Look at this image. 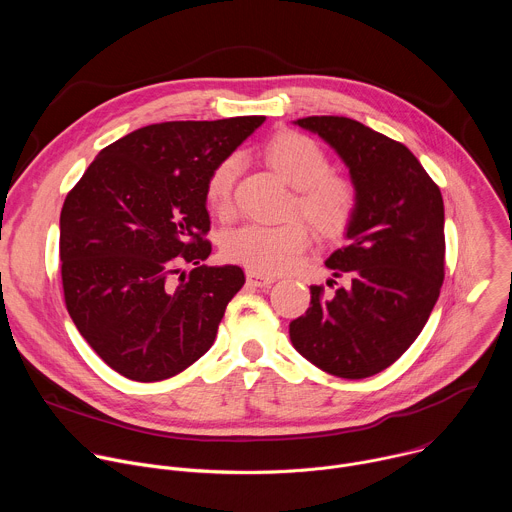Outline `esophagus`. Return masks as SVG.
I'll return each instance as SVG.
<instances>
[{
    "label": "esophagus",
    "instance_id": "esophagus-1",
    "mask_svg": "<svg viewBox=\"0 0 512 512\" xmlns=\"http://www.w3.org/2000/svg\"><path fill=\"white\" fill-rule=\"evenodd\" d=\"M273 281H275V277H271V275H263L253 269L247 271V283L253 287H269Z\"/></svg>",
    "mask_w": 512,
    "mask_h": 512
}]
</instances>
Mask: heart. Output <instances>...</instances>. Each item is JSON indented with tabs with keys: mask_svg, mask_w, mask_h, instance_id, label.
Returning <instances> with one entry per match:
<instances>
[{
	"mask_svg": "<svg viewBox=\"0 0 512 512\" xmlns=\"http://www.w3.org/2000/svg\"><path fill=\"white\" fill-rule=\"evenodd\" d=\"M269 166L289 186L296 188V208L322 235H340L352 221L358 204L354 184L330 172V160L320 145L296 131H283L265 145ZM239 158L218 162L206 180V202L216 214L231 208ZM310 241V231L300 218L269 227L245 223L225 233L223 255L259 273H279L296 263Z\"/></svg>",
	"mask_w": 512,
	"mask_h": 512,
	"instance_id": "heart-1",
	"label": "heart"
}]
</instances>
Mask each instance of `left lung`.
Segmentation results:
<instances>
[{"label":"left lung","instance_id":"left-lung-1","mask_svg":"<svg viewBox=\"0 0 512 512\" xmlns=\"http://www.w3.org/2000/svg\"><path fill=\"white\" fill-rule=\"evenodd\" d=\"M294 123L338 154L358 204L344 233L346 245L326 259L332 275H344L348 283L332 296L312 285L310 308L289 324V338L318 369L367 379L413 344L440 298L442 192L403 143L367 125L332 115Z\"/></svg>","mask_w":512,"mask_h":512}]
</instances>
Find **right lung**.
Listing matches in <instances>:
<instances>
[{
	"instance_id": "add662e5",
	"label": "right lung",
	"mask_w": 512,
	"mask_h": 512,
	"mask_svg": "<svg viewBox=\"0 0 512 512\" xmlns=\"http://www.w3.org/2000/svg\"><path fill=\"white\" fill-rule=\"evenodd\" d=\"M265 121H168L107 145L60 212L66 310L119 375L154 383L196 362L243 287L208 267L206 180ZM184 262L197 267L186 274Z\"/></svg>"
}]
</instances>
